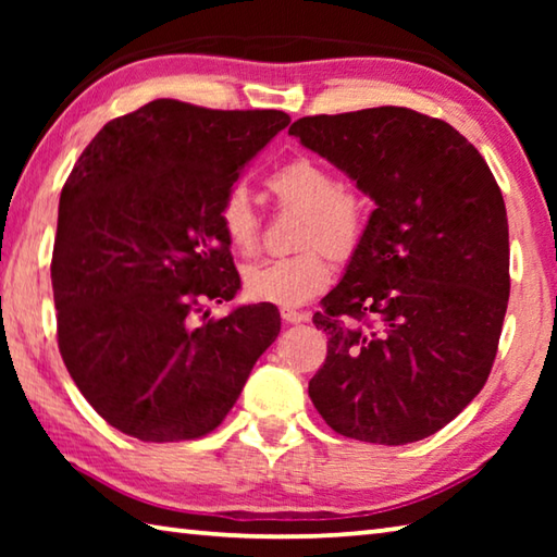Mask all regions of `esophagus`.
<instances>
[{
    "mask_svg": "<svg viewBox=\"0 0 557 557\" xmlns=\"http://www.w3.org/2000/svg\"><path fill=\"white\" fill-rule=\"evenodd\" d=\"M280 317H282V322H287V324L309 322V314L307 312H297V309H289V307H282L280 309Z\"/></svg>",
    "mask_w": 557,
    "mask_h": 557,
    "instance_id": "1",
    "label": "esophagus"
}]
</instances>
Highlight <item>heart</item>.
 <instances>
[{"mask_svg": "<svg viewBox=\"0 0 557 557\" xmlns=\"http://www.w3.org/2000/svg\"><path fill=\"white\" fill-rule=\"evenodd\" d=\"M268 184L280 201L301 213L297 245L305 248L289 258H265L243 270L245 295L270 305H305L332 280V262L348 258L366 233V201L346 188L326 164L312 157H295L270 174ZM219 221L233 250L252 252L260 235V215L245 186H233L223 196Z\"/></svg>", "mask_w": 557, "mask_h": 557, "instance_id": "b5f03b06", "label": "heart"}]
</instances>
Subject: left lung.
Returning <instances> with one entry per match:
<instances>
[{
    "label": "left lung",
    "mask_w": 557,
    "mask_h": 557,
    "mask_svg": "<svg viewBox=\"0 0 557 557\" xmlns=\"http://www.w3.org/2000/svg\"><path fill=\"white\" fill-rule=\"evenodd\" d=\"M289 135L375 209L314 314L329 336L309 398L326 425L408 445L457 418L492 373L508 305V221L484 157L408 108L301 117Z\"/></svg>",
    "instance_id": "8db88e82"
}]
</instances>
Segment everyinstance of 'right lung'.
I'll return each instance as SVG.
<instances>
[{"label":"right lung","instance_id":"add662e5","mask_svg":"<svg viewBox=\"0 0 557 557\" xmlns=\"http://www.w3.org/2000/svg\"><path fill=\"white\" fill-rule=\"evenodd\" d=\"M282 110L152 100L83 149L59 203L51 285L65 369L96 412L143 442L209 435L280 334L277 309L240 289L219 209ZM209 314H203V319Z\"/></svg>","mask_w":557,"mask_h":557}]
</instances>
